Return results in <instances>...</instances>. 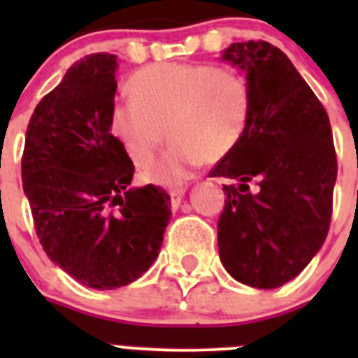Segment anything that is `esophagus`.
I'll return each instance as SVG.
<instances>
[{
	"instance_id": "34e87169",
	"label": "esophagus",
	"mask_w": 358,
	"mask_h": 358,
	"mask_svg": "<svg viewBox=\"0 0 358 358\" xmlns=\"http://www.w3.org/2000/svg\"><path fill=\"white\" fill-rule=\"evenodd\" d=\"M185 188H173L170 189V197H172V206L173 208H179V204H181L182 197H185Z\"/></svg>"
}]
</instances>
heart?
Listing matches in <instances>:
<instances>
[{
  "mask_svg": "<svg viewBox=\"0 0 358 358\" xmlns=\"http://www.w3.org/2000/svg\"><path fill=\"white\" fill-rule=\"evenodd\" d=\"M134 100L109 109V131L132 163L145 166L163 145H172L147 166L145 181L176 186L199 164L220 159L242 138L251 110V90L240 73L211 64L163 62L147 66L129 80Z\"/></svg>",
  "mask_w": 358,
  "mask_h": 358,
  "instance_id": "obj_1",
  "label": "heart"
}]
</instances>
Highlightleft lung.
I'll use <instances>...</instances> for the list:
<instances>
[{
  "label": "left lung",
  "instance_id": "8db88e82",
  "mask_svg": "<svg viewBox=\"0 0 358 358\" xmlns=\"http://www.w3.org/2000/svg\"><path fill=\"white\" fill-rule=\"evenodd\" d=\"M222 61L245 73L251 110L236 147L210 172L238 181L224 185L218 255L243 285L278 289L310 264L330 229L337 179L330 118L289 57L267 41L231 44Z\"/></svg>",
  "mask_w": 358,
  "mask_h": 358
}]
</instances>
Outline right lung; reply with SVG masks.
Returning a JSON list of instances; mask_svg holds the SVG:
<instances>
[{
	"label": "right lung",
	"mask_w": 358,
	"mask_h": 358,
	"mask_svg": "<svg viewBox=\"0 0 358 358\" xmlns=\"http://www.w3.org/2000/svg\"><path fill=\"white\" fill-rule=\"evenodd\" d=\"M118 57L93 53L37 103L21 159L44 252L78 283L129 285L159 255L170 222L161 186L131 188L134 164L109 131Z\"/></svg>",
	"instance_id": "add662e5"
}]
</instances>
